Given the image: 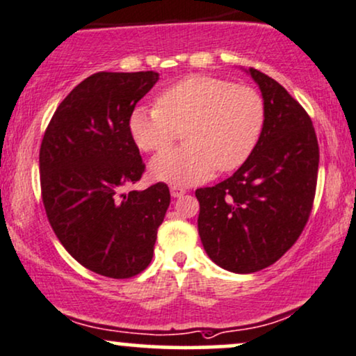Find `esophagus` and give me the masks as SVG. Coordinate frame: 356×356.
Listing matches in <instances>:
<instances>
[{
	"instance_id": "1",
	"label": "esophagus",
	"mask_w": 356,
	"mask_h": 356,
	"mask_svg": "<svg viewBox=\"0 0 356 356\" xmlns=\"http://www.w3.org/2000/svg\"><path fill=\"white\" fill-rule=\"evenodd\" d=\"M170 191H171V196H173V198H179V196H183V195H185V193H186L185 188L177 186V185L171 186Z\"/></svg>"
}]
</instances>
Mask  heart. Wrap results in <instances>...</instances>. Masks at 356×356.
Instances as JSON below:
<instances>
[{"mask_svg":"<svg viewBox=\"0 0 356 356\" xmlns=\"http://www.w3.org/2000/svg\"><path fill=\"white\" fill-rule=\"evenodd\" d=\"M264 122L266 105L256 89L191 76L161 92L156 107H135L129 131L140 150L163 152L183 129L185 147L153 158L150 173L173 185H191L216 168L231 171L243 165L256 148Z\"/></svg>","mask_w":356,"mask_h":356,"instance_id":"heart-1","label":"heart"}]
</instances>
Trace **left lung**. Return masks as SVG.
<instances>
[{
  "instance_id": "1",
  "label": "left lung",
  "mask_w": 356,
  "mask_h": 356,
  "mask_svg": "<svg viewBox=\"0 0 356 356\" xmlns=\"http://www.w3.org/2000/svg\"><path fill=\"white\" fill-rule=\"evenodd\" d=\"M248 74L266 105L261 138L232 177L195 193L206 254L236 274L269 267L296 244L312 211L320 156L304 107L272 77Z\"/></svg>"
}]
</instances>
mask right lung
<instances>
[{
	"instance_id": "obj_1",
	"label": "right lung",
	"mask_w": 356,
	"mask_h": 356,
	"mask_svg": "<svg viewBox=\"0 0 356 356\" xmlns=\"http://www.w3.org/2000/svg\"><path fill=\"white\" fill-rule=\"evenodd\" d=\"M158 72L92 74L59 104L41 150V193L57 239L79 264L129 279L150 264L170 190L124 193L145 171L129 115Z\"/></svg>"
}]
</instances>
